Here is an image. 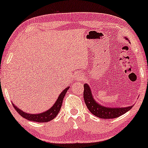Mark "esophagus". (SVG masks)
Wrapping results in <instances>:
<instances>
[{
	"mask_svg": "<svg viewBox=\"0 0 148 148\" xmlns=\"http://www.w3.org/2000/svg\"><path fill=\"white\" fill-rule=\"evenodd\" d=\"M76 77H77V79H79V80H81L83 78V76L82 74H78L77 76H76Z\"/></svg>",
	"mask_w": 148,
	"mask_h": 148,
	"instance_id": "esophagus-1",
	"label": "esophagus"
}]
</instances>
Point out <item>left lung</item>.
Segmentation results:
<instances>
[{
    "mask_svg": "<svg viewBox=\"0 0 148 148\" xmlns=\"http://www.w3.org/2000/svg\"><path fill=\"white\" fill-rule=\"evenodd\" d=\"M125 38L126 40H128L126 37H125ZM83 97H84V101L86 106L88 107L90 112L101 119H110L116 118V117L124 114L130 110H131L133 106H131L123 107V108H109V107L101 106L94 99L91 89L90 88V86L87 83L84 84Z\"/></svg>",
    "mask_w": 148,
    "mask_h": 148,
    "instance_id": "left-lung-1",
    "label": "left lung"
}]
</instances>
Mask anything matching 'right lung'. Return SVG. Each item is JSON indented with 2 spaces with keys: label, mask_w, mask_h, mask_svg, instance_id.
<instances>
[{
  "label": "right lung",
  "mask_w": 148,
  "mask_h": 148,
  "mask_svg": "<svg viewBox=\"0 0 148 148\" xmlns=\"http://www.w3.org/2000/svg\"><path fill=\"white\" fill-rule=\"evenodd\" d=\"M69 88V87H67V88H65V90L60 94L59 97L57 99L56 103H54V106L51 107L50 109L47 110L46 112H43L42 113L28 114L23 112L22 110L20 109V108H17L13 103H12V106H14L16 111H17V112L21 116L27 119V120L31 121L38 123L49 122L52 120V119H54L55 117L58 115V114L60 110V108H61L62 103H63V98L65 96V94H66V92H67Z\"/></svg>",
  "instance_id": "right-lung-1"
}]
</instances>
